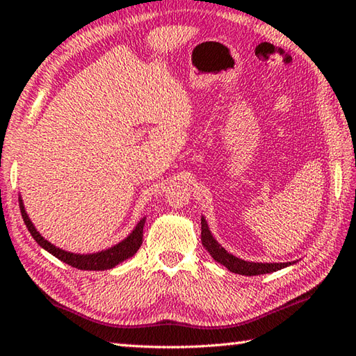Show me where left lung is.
Returning <instances> with one entry per match:
<instances>
[{
    "mask_svg": "<svg viewBox=\"0 0 356 356\" xmlns=\"http://www.w3.org/2000/svg\"><path fill=\"white\" fill-rule=\"evenodd\" d=\"M202 245L205 246L207 251L211 254V257L216 261L223 264L228 270L234 272V274L240 275H261V274H270V272L280 270L283 268L291 266V264L297 261H287V263H255V261H246L241 260L238 257L229 254L226 249L218 243V241L213 237V234L209 231V226L205 220V217L202 216Z\"/></svg>",
    "mask_w": 356,
    "mask_h": 356,
    "instance_id": "1",
    "label": "left lung"
}]
</instances>
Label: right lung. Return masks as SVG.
<instances>
[{
    "label": "right lung",
    "mask_w": 356,
    "mask_h": 356,
    "mask_svg": "<svg viewBox=\"0 0 356 356\" xmlns=\"http://www.w3.org/2000/svg\"><path fill=\"white\" fill-rule=\"evenodd\" d=\"M19 209H21V216L22 220H24L29 232L32 234V237L35 238V241L40 245L45 251L50 252L51 255H55L56 259H59L61 261L67 263L69 266H73L81 270H105V269H111L118 266L119 263H122L124 260L130 259L142 245V237H143V225H145L147 218L143 217L139 220V223L134 226V229L128 234V236L119 241L118 245L111 246L108 249H104V251L99 252H93V254H74V252H69L64 251L61 248H56L55 245H51L49 240H45L40 231H36L35 225L32 223V220L29 218V214L26 213L24 203H22V199L19 195Z\"/></svg>",
    "instance_id": "1"
}]
</instances>
